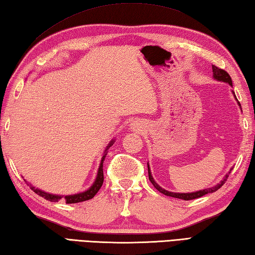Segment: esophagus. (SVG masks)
I'll use <instances>...</instances> for the list:
<instances>
[{
	"label": "esophagus",
	"mask_w": 255,
	"mask_h": 255,
	"mask_svg": "<svg viewBox=\"0 0 255 255\" xmlns=\"http://www.w3.org/2000/svg\"><path fill=\"white\" fill-rule=\"evenodd\" d=\"M140 126H141V125H140L139 123H134V122L132 123V129H136V130L138 129L139 130V128H141Z\"/></svg>",
	"instance_id": "obj_1"
}]
</instances>
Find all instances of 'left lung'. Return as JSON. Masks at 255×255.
Masks as SVG:
<instances>
[{
    "instance_id": "left-lung-1",
    "label": "left lung",
    "mask_w": 255,
    "mask_h": 255,
    "mask_svg": "<svg viewBox=\"0 0 255 255\" xmlns=\"http://www.w3.org/2000/svg\"><path fill=\"white\" fill-rule=\"evenodd\" d=\"M213 72H214V78H215L216 80L223 81V82H227V83H229V84L232 86V80H231V78H230V75H229L228 72L225 71V70H223V69H219L218 67H216V66H213ZM239 105H240V103H239ZM231 170H232V169H231ZM231 170H230V172H231ZM230 172L225 176L224 180L221 181V182L218 184V185H216V186H214V187H210V188H208V189H203V191H198V192H195V193H181V194H180V193L167 192V191H165V189L160 187V186L158 185V184H156V183L154 182L152 175H151L149 165H148L149 180H150L151 183H152V185H153L156 189H158V191H159L160 193L166 195V196L174 197V198H180V199H183V200L196 199V198H199V197L204 196V195H206V194H210V193H214V192H216V191H218V189H219L221 186H223L224 184H225V182L227 181V178H228V176H229V174H230Z\"/></svg>"
}]
</instances>
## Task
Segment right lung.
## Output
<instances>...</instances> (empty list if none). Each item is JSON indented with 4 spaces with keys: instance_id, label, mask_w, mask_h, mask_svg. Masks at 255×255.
<instances>
[{
    "instance_id": "right-lung-1",
    "label": "right lung",
    "mask_w": 255,
    "mask_h": 255,
    "mask_svg": "<svg viewBox=\"0 0 255 255\" xmlns=\"http://www.w3.org/2000/svg\"><path fill=\"white\" fill-rule=\"evenodd\" d=\"M113 142L114 140H112L111 143L108 144L107 149L111 147V145H113ZM106 149V150H107ZM104 152V155H103L102 158V161H101V165L99 167V173H97V176H96V180L94 182L93 185H92L88 191H85L83 193H80V194H75V195H69V196H59V195H52V194H48L46 192H42L40 191V189H37L35 187H32L30 185V188L34 191L36 194L39 195V196L44 197L45 199L47 200H50V202H58V200H60L61 198L66 202L67 204H75V203H80V202H84V200H89L91 198H93L96 193L100 191V188L102 187L103 185V182H104V172H103V162H104L106 155H107V152Z\"/></svg>"
}]
</instances>
